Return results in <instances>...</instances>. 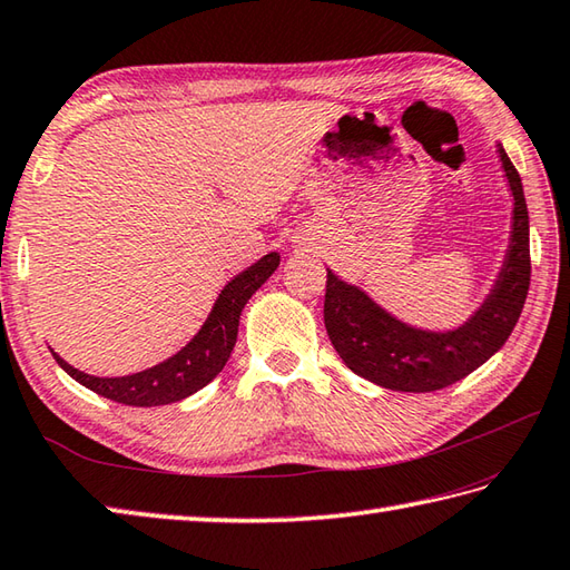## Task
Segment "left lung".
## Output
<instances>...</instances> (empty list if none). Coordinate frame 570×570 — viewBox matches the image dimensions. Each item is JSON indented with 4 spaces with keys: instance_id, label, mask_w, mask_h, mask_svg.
I'll return each instance as SVG.
<instances>
[{
    "instance_id": "left-lung-1",
    "label": "left lung",
    "mask_w": 570,
    "mask_h": 570,
    "mask_svg": "<svg viewBox=\"0 0 570 570\" xmlns=\"http://www.w3.org/2000/svg\"><path fill=\"white\" fill-rule=\"evenodd\" d=\"M497 155L514 207L511 229L497 278L460 326L434 331L390 314L363 286L341 278L328 266L326 321L328 338L355 375L397 393H432L484 365L507 343L529 294V209L523 185L504 145Z\"/></svg>"
}]
</instances>
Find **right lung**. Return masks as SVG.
Returning <instances> with one entry per match:
<instances>
[{
	"label": "right lung",
	"mask_w": 570,
	"mask_h": 570,
	"mask_svg": "<svg viewBox=\"0 0 570 570\" xmlns=\"http://www.w3.org/2000/svg\"><path fill=\"white\" fill-rule=\"evenodd\" d=\"M278 262H282L278 252H269L227 282L195 336L158 365L130 375L100 377L78 371V367L66 363L59 353L51 351L53 358L76 383L120 405L158 407L185 400L215 381L222 367L227 365L234 343H237L242 311L256 294V288L278 269Z\"/></svg>",
	"instance_id": "add662e5"
}]
</instances>
